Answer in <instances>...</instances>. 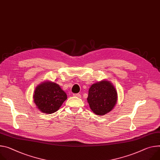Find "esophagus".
Instances as JSON below:
<instances>
[{"instance_id":"obj_1","label":"esophagus","mask_w":160,"mask_h":160,"mask_svg":"<svg viewBox=\"0 0 160 160\" xmlns=\"http://www.w3.org/2000/svg\"><path fill=\"white\" fill-rule=\"evenodd\" d=\"M73 96H76V97H78V98H80V97H81L80 94H79V93H77V94H73Z\"/></svg>"}]
</instances>
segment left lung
Segmentation results:
<instances>
[{"instance_id":"left-lung-1","label":"left lung","mask_w":160,"mask_h":160,"mask_svg":"<svg viewBox=\"0 0 160 160\" xmlns=\"http://www.w3.org/2000/svg\"><path fill=\"white\" fill-rule=\"evenodd\" d=\"M117 101V91L109 81L102 80L94 83L89 89L88 102L96 115H103L110 112Z\"/></svg>"}]
</instances>
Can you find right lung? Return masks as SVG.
<instances>
[{
  "instance_id": "add662e5",
  "label": "right lung",
  "mask_w": 160,
  "mask_h": 160,
  "mask_svg": "<svg viewBox=\"0 0 160 160\" xmlns=\"http://www.w3.org/2000/svg\"><path fill=\"white\" fill-rule=\"evenodd\" d=\"M33 98L34 103L41 112L50 114L59 109L67 99V95L59 85L47 81L36 87Z\"/></svg>"
}]
</instances>
